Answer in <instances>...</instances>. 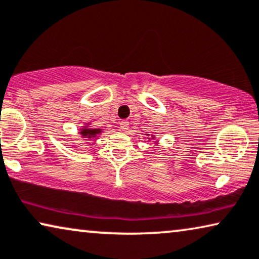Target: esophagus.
I'll return each mask as SVG.
<instances>
[{"label": "esophagus", "mask_w": 259, "mask_h": 259, "mask_svg": "<svg viewBox=\"0 0 259 259\" xmlns=\"http://www.w3.org/2000/svg\"><path fill=\"white\" fill-rule=\"evenodd\" d=\"M128 125H130V121L128 120H122L120 121V128L123 132H126L127 130H128Z\"/></svg>", "instance_id": "1"}]
</instances>
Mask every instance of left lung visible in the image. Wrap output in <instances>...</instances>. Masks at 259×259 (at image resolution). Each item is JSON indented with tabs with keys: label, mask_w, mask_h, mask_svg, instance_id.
I'll return each instance as SVG.
<instances>
[{
	"label": "left lung",
	"mask_w": 259,
	"mask_h": 259,
	"mask_svg": "<svg viewBox=\"0 0 259 259\" xmlns=\"http://www.w3.org/2000/svg\"><path fill=\"white\" fill-rule=\"evenodd\" d=\"M145 136H146V137H147V139H148V140H154V139L156 138V137L154 136V134H152V136H149V134H147V133H146V134H145ZM157 141H159V140H156V141H155V144H157Z\"/></svg>",
	"instance_id": "1"
}]
</instances>
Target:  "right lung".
<instances>
[{"mask_svg":"<svg viewBox=\"0 0 259 259\" xmlns=\"http://www.w3.org/2000/svg\"><path fill=\"white\" fill-rule=\"evenodd\" d=\"M103 128H93L91 127V122H85L84 126H81L78 130V133L80 134L83 139H88V140H97L100 134L103 133Z\"/></svg>","mask_w":259,"mask_h":259,"instance_id":"add662e5","label":"right lung"}]
</instances>
